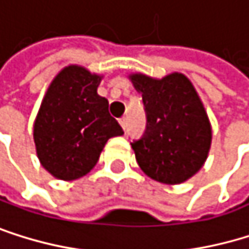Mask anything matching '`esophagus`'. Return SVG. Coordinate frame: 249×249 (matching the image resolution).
Returning <instances> with one entry per match:
<instances>
[{
    "instance_id": "34e87169",
    "label": "esophagus",
    "mask_w": 249,
    "mask_h": 249,
    "mask_svg": "<svg viewBox=\"0 0 249 249\" xmlns=\"http://www.w3.org/2000/svg\"><path fill=\"white\" fill-rule=\"evenodd\" d=\"M119 123H120V126H122L123 129H126V119H124V117H122V119L119 120Z\"/></svg>"
}]
</instances>
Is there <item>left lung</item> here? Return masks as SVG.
<instances>
[{
	"label": "left lung",
	"instance_id": "8db88e82",
	"mask_svg": "<svg viewBox=\"0 0 249 249\" xmlns=\"http://www.w3.org/2000/svg\"><path fill=\"white\" fill-rule=\"evenodd\" d=\"M142 95L147 127L141 140L130 142L145 175L163 184H181L203 166L213 130L205 107L192 81L179 72L163 78L130 74Z\"/></svg>",
	"mask_w": 249,
	"mask_h": 249
}]
</instances>
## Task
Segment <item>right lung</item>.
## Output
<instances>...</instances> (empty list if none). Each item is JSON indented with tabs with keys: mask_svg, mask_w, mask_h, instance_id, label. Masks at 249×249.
<instances>
[{
	"mask_svg": "<svg viewBox=\"0 0 249 249\" xmlns=\"http://www.w3.org/2000/svg\"><path fill=\"white\" fill-rule=\"evenodd\" d=\"M102 75L70 65L50 83L34 123V142L43 168L71 181L89 174L102 148L123 129L98 95Z\"/></svg>",
	"mask_w": 249,
	"mask_h": 249,
	"instance_id": "right-lung-1",
	"label": "right lung"
}]
</instances>
